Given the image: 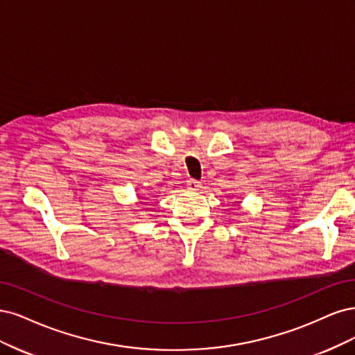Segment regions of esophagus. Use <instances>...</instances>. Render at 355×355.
<instances>
[{"label": "esophagus", "instance_id": "obj_1", "mask_svg": "<svg viewBox=\"0 0 355 355\" xmlns=\"http://www.w3.org/2000/svg\"><path fill=\"white\" fill-rule=\"evenodd\" d=\"M200 187H202V184H200V181H198V180L190 178V180L187 181V189H189V190L196 191V190H199Z\"/></svg>", "mask_w": 355, "mask_h": 355}]
</instances>
